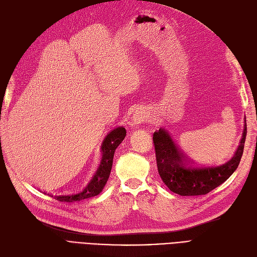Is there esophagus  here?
<instances>
[{
  "label": "esophagus",
  "instance_id": "esophagus-1",
  "mask_svg": "<svg viewBox=\"0 0 257 257\" xmlns=\"http://www.w3.org/2000/svg\"><path fill=\"white\" fill-rule=\"evenodd\" d=\"M146 120V114L144 111L141 110H137L133 113V125L137 126L138 124L143 123Z\"/></svg>",
  "mask_w": 257,
  "mask_h": 257
}]
</instances>
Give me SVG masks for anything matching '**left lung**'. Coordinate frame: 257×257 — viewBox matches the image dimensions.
<instances>
[{
    "label": "left lung",
    "instance_id": "left-lung-1",
    "mask_svg": "<svg viewBox=\"0 0 257 257\" xmlns=\"http://www.w3.org/2000/svg\"><path fill=\"white\" fill-rule=\"evenodd\" d=\"M246 123L238 149L227 163L220 166H196L188 161L165 128L153 133L159 174L167 188L181 196L206 195L232 175L243 154Z\"/></svg>",
    "mask_w": 257,
    "mask_h": 257
}]
</instances>
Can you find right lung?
I'll return each mask as SVG.
<instances>
[{
    "instance_id": "obj_1",
    "label": "right lung",
    "mask_w": 257,
    "mask_h": 257,
    "mask_svg": "<svg viewBox=\"0 0 257 257\" xmlns=\"http://www.w3.org/2000/svg\"><path fill=\"white\" fill-rule=\"evenodd\" d=\"M125 136H126V131L124 127H116L106 136L102 145V152H103L102 162H100V165L97 169L96 174L92 178V180L90 181L87 188L78 193L63 194V195H53V194H48V195L59 201H66V203H74V201H79L85 198H90V197L98 195V194L104 189L108 178H109L111 167H112L113 154L116 147L122 143V141Z\"/></svg>"
}]
</instances>
